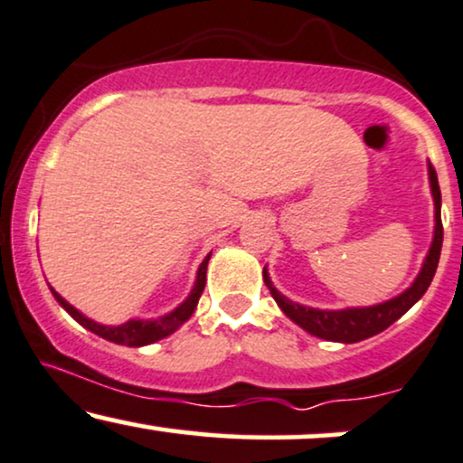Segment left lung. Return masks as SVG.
Instances as JSON below:
<instances>
[{"mask_svg":"<svg viewBox=\"0 0 463 463\" xmlns=\"http://www.w3.org/2000/svg\"><path fill=\"white\" fill-rule=\"evenodd\" d=\"M429 183H431V196L433 204H436V228H433V241L429 248V254L425 256V263H422L420 274L416 276V280L411 282L410 288H405L403 293L397 298L388 299V302L375 304V306H364V308H343V310H319V308H306V306L291 302L285 298L278 288L271 285V278L267 274V267L263 269V280L267 288H269L271 298L276 299V304L280 306L282 313H285L293 323H298L299 327H304L306 332L313 334V336L326 338V341L334 343H358L364 338L375 336L386 330L388 326H392L399 317H403L408 310L414 306L419 299L425 295V291L431 285L433 276H436L439 252H442V217H439V207H442V194H439L438 185V175L433 170V165L429 164Z\"/></svg>","mask_w":463,"mask_h":463,"instance_id":"8db88e82","label":"left lung"}]
</instances>
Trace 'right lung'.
<instances>
[{"label": "right lung", "mask_w": 463, "mask_h": 463, "mask_svg": "<svg viewBox=\"0 0 463 463\" xmlns=\"http://www.w3.org/2000/svg\"><path fill=\"white\" fill-rule=\"evenodd\" d=\"M209 259H211V254L203 260V263H200L196 282H194L192 293L187 295L185 302H183L181 306H176L172 313L157 317V319H129L127 323H120V326H103V323H97V321L88 319L86 315H81L75 306H71L62 298V295L55 293L53 288H52V293H53V298L60 302V306L66 310V313H69L77 323H80V326L86 327V330H90L97 334V336H101V338H105V341H111L116 345H127V347H144V345L157 343V341H161V338L170 336L172 332H176L178 327H181L183 323H185L189 317L194 315L200 295H203V291H204V282H207Z\"/></svg>", "instance_id": "obj_1"}]
</instances>
